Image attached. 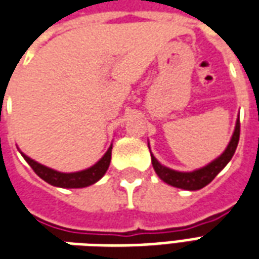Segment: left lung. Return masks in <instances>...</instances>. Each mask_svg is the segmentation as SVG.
<instances>
[{
  "mask_svg": "<svg viewBox=\"0 0 259 259\" xmlns=\"http://www.w3.org/2000/svg\"><path fill=\"white\" fill-rule=\"evenodd\" d=\"M239 137L240 120L237 118L233 135H232V139L229 141L226 150L219 157L215 158L212 162L205 165V166H202L200 169H195V170H191V172H180V170H175V169H170L168 166L162 165L151 154L152 166H154V170L158 175V178L163 180L165 183L174 186V187H178V189H183V190H200L202 187H205L206 185H209L212 180L215 179V176L228 165L229 161L233 157L236 148H237ZM148 148H150V143H148Z\"/></svg>",
  "mask_w": 259,
  "mask_h": 259,
  "instance_id": "1",
  "label": "left lung"
}]
</instances>
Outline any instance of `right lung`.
Segmentation results:
<instances>
[{
  "label": "right lung",
  "mask_w": 259,
  "mask_h": 259,
  "mask_svg": "<svg viewBox=\"0 0 259 259\" xmlns=\"http://www.w3.org/2000/svg\"><path fill=\"white\" fill-rule=\"evenodd\" d=\"M22 157L25 158V161L31 166V169L36 172L44 182H47L48 185L55 186V187H62V189H83L87 186H91L97 183L105 175V172L109 168L111 163V154H112V144L109 146L107 152L102 155V158L96 162L90 168L84 169V170H79V172H70V174H65V172H59L55 169H51L38 163L30 157H27L26 154L20 151Z\"/></svg>",
  "instance_id": "right-lung-1"
}]
</instances>
